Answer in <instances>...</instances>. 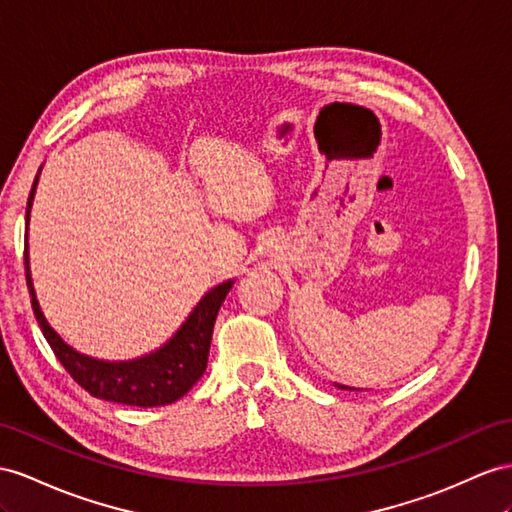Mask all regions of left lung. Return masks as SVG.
<instances>
[{
    "mask_svg": "<svg viewBox=\"0 0 512 512\" xmlns=\"http://www.w3.org/2000/svg\"><path fill=\"white\" fill-rule=\"evenodd\" d=\"M335 387H337V389H348V391H352V387H346V385H339V383H335Z\"/></svg>",
    "mask_w": 512,
    "mask_h": 512,
    "instance_id": "obj_1",
    "label": "left lung"
}]
</instances>
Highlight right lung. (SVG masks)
I'll return each mask as SVG.
<instances>
[{
    "instance_id": "obj_1",
    "label": "right lung",
    "mask_w": 512,
    "mask_h": 512,
    "mask_svg": "<svg viewBox=\"0 0 512 512\" xmlns=\"http://www.w3.org/2000/svg\"><path fill=\"white\" fill-rule=\"evenodd\" d=\"M41 168H38V175H41ZM38 175L30 192L28 209H25V227H30V212ZM25 279H28L36 322L41 326L54 355L64 365V370L73 376V381L99 400L140 406V409L177 402L203 376L207 368L209 344H212L218 309L235 283L233 279L222 281L209 292H205V296L196 303V307L190 311V316L175 331V335L160 348L149 352V355L129 361H103L77 352L51 329L34 292L28 242H25Z\"/></svg>"
}]
</instances>
